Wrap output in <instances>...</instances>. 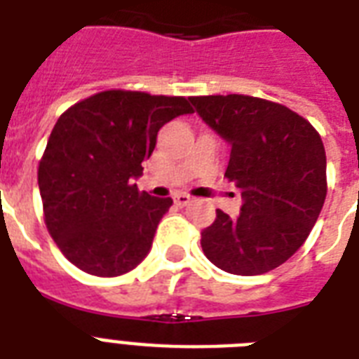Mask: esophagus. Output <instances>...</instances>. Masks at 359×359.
I'll return each mask as SVG.
<instances>
[{
	"instance_id": "34e87169",
	"label": "esophagus",
	"mask_w": 359,
	"mask_h": 359,
	"mask_svg": "<svg viewBox=\"0 0 359 359\" xmlns=\"http://www.w3.org/2000/svg\"><path fill=\"white\" fill-rule=\"evenodd\" d=\"M173 199H175V205H179V207H186V205H190L191 203V197L186 196V194H177Z\"/></svg>"
}]
</instances>
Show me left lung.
Segmentation results:
<instances>
[{
    "label": "left lung",
    "instance_id": "1",
    "mask_svg": "<svg viewBox=\"0 0 359 359\" xmlns=\"http://www.w3.org/2000/svg\"><path fill=\"white\" fill-rule=\"evenodd\" d=\"M201 117L231 147L225 177L242 196L236 218L218 210L201 233L216 266L236 276L270 272L300 250L326 199V152L304 117L244 95L191 97Z\"/></svg>",
    "mask_w": 359,
    "mask_h": 359
}]
</instances>
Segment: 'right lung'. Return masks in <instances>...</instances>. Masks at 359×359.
I'll return each instance as SVG.
<instances>
[{"label": "right lung", "mask_w": 359, "mask_h": 359, "mask_svg": "<svg viewBox=\"0 0 359 359\" xmlns=\"http://www.w3.org/2000/svg\"><path fill=\"white\" fill-rule=\"evenodd\" d=\"M194 114L182 97L104 91L69 108L39 163L44 222L72 264L100 278L134 270L151 251L171 197L137 190L158 130Z\"/></svg>", "instance_id": "1"}]
</instances>
